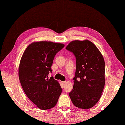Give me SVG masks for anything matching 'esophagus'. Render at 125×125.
Wrapping results in <instances>:
<instances>
[{"mask_svg": "<svg viewBox=\"0 0 125 125\" xmlns=\"http://www.w3.org/2000/svg\"><path fill=\"white\" fill-rule=\"evenodd\" d=\"M61 83H62V84L63 86H64L66 82H65V81H62V82H61Z\"/></svg>", "mask_w": 125, "mask_h": 125, "instance_id": "esophagus-1", "label": "esophagus"}]
</instances>
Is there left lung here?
I'll return each mask as SVG.
<instances>
[{
	"instance_id": "8db88e82",
	"label": "left lung",
	"mask_w": 125,
	"mask_h": 125,
	"mask_svg": "<svg viewBox=\"0 0 125 125\" xmlns=\"http://www.w3.org/2000/svg\"><path fill=\"white\" fill-rule=\"evenodd\" d=\"M65 49L76 57V71L69 95L75 107L88 109L99 101L105 84L104 57L90 41L74 40Z\"/></svg>"
}]
</instances>
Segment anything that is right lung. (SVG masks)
<instances>
[{
  "instance_id": "obj_1",
  "label": "right lung",
  "mask_w": 125,
  "mask_h": 125,
  "mask_svg": "<svg viewBox=\"0 0 125 125\" xmlns=\"http://www.w3.org/2000/svg\"><path fill=\"white\" fill-rule=\"evenodd\" d=\"M64 44L48 41L31 43L25 50L20 61L18 76L24 92L42 110L55 106L62 88L59 82L49 79L51 66L56 54Z\"/></svg>"
}]
</instances>
